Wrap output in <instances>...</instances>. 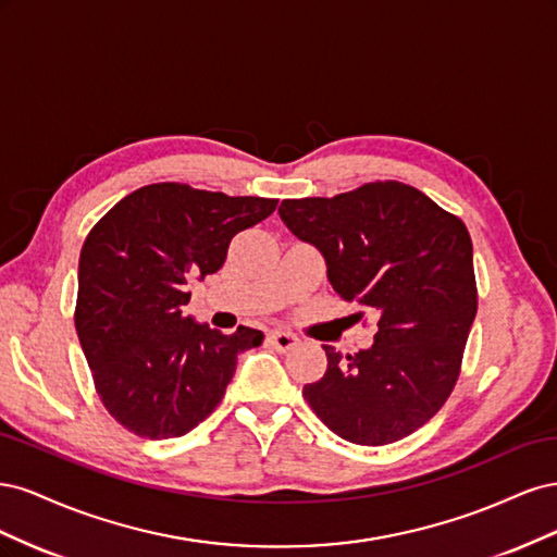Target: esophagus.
I'll return each mask as SVG.
<instances>
[{
  "instance_id": "1",
  "label": "esophagus",
  "mask_w": 557,
  "mask_h": 557,
  "mask_svg": "<svg viewBox=\"0 0 557 557\" xmlns=\"http://www.w3.org/2000/svg\"><path fill=\"white\" fill-rule=\"evenodd\" d=\"M267 339H269V344H272L276 350H293L297 344H299V339L295 334H290V332H283V330H274V332H269L267 334Z\"/></svg>"
}]
</instances>
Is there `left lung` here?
Masks as SVG:
<instances>
[{
  "label": "left lung",
  "mask_w": 557,
  "mask_h": 557,
  "mask_svg": "<svg viewBox=\"0 0 557 557\" xmlns=\"http://www.w3.org/2000/svg\"><path fill=\"white\" fill-rule=\"evenodd\" d=\"M278 215L323 252L334 293L379 315L372 348L342 358L323 346L327 372L301 391L313 413L360 446L423 428L453 393L476 315L465 223L399 181L283 199Z\"/></svg>",
  "instance_id": "1"
}]
</instances>
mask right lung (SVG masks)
I'll return each instance as SVG.
<instances>
[{
  "mask_svg": "<svg viewBox=\"0 0 557 557\" xmlns=\"http://www.w3.org/2000/svg\"><path fill=\"white\" fill-rule=\"evenodd\" d=\"M278 199L227 197L185 183H153L123 197L83 242L74 323L107 411L144 440L197 428L237 369L262 344L199 325L183 307L193 278L215 274L234 234L258 225Z\"/></svg>",
  "mask_w": 557,
  "mask_h": 557,
  "instance_id": "1",
  "label": "right lung"
}]
</instances>
